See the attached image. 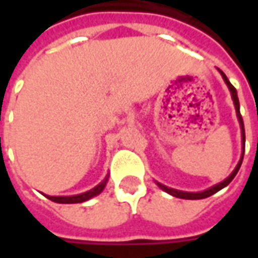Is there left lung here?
<instances>
[{
    "mask_svg": "<svg viewBox=\"0 0 258 258\" xmlns=\"http://www.w3.org/2000/svg\"><path fill=\"white\" fill-rule=\"evenodd\" d=\"M220 73L223 75V79L225 80V83L228 86V89H230V92H231V96H233V100H234V106H235V112H237V117H238V120H240V126H241V138H243V149L244 146H245V132H244V123H243V117H241V114H240V102H238V96H237V90H235V87H234L231 83H230V80L227 79V76L224 75L223 72L220 70ZM243 156H244V151L243 155H241V159H240V162L238 165L235 166V169L233 171V173L223 181L221 183H218V185H215L213 188H210V189H207V191H203V192H183V191H176V189H172V188H168V186H165L162 183H158L162 189H164L165 192L171 194L173 197H176V198H182V200H203V198H207V197H211L213 194L218 192L220 189H223L224 186H227L228 183L231 182L234 179V176L237 175L238 172V169H240V166H241V162H243Z\"/></svg>",
    "mask_w": 258,
    "mask_h": 258,
    "instance_id": "8db88e82",
    "label": "left lung"
}]
</instances>
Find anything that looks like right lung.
<instances>
[{
	"mask_svg": "<svg viewBox=\"0 0 258 258\" xmlns=\"http://www.w3.org/2000/svg\"><path fill=\"white\" fill-rule=\"evenodd\" d=\"M107 182V178L104 179L103 182H100L97 186H94L93 189H90V191H87V192L80 194V195H73V197H48L47 195V198L48 200H51V201H54V203L58 204H79V203H85L87 200H90V198H93L96 197L97 194H100L103 191L104 185Z\"/></svg>",
	"mask_w": 258,
	"mask_h": 258,
	"instance_id": "obj_1",
	"label": "right lung"
}]
</instances>
